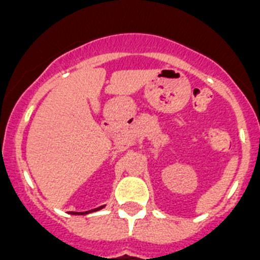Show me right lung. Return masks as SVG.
<instances>
[{
  "mask_svg": "<svg viewBox=\"0 0 260 260\" xmlns=\"http://www.w3.org/2000/svg\"><path fill=\"white\" fill-rule=\"evenodd\" d=\"M101 209H104V206H101V207H98V209L90 210V211H98V210H101ZM90 211H85V214H88V212H90ZM76 214H78V212H76ZM81 214H84V212H81ZM78 215H80V214H78Z\"/></svg>",
  "mask_w": 260,
  "mask_h": 260,
  "instance_id": "right-lung-1",
  "label": "right lung"
}]
</instances>
